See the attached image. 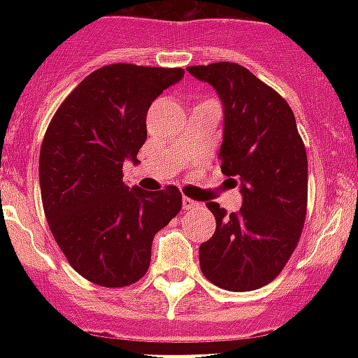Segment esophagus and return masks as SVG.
I'll list each match as a JSON object with an SVG mask.
<instances>
[{"instance_id":"1","label":"esophagus","mask_w":358,"mask_h":358,"mask_svg":"<svg viewBox=\"0 0 358 358\" xmlns=\"http://www.w3.org/2000/svg\"><path fill=\"white\" fill-rule=\"evenodd\" d=\"M182 206H184V210H193V208L199 206V202L191 201V199L184 196V201H182Z\"/></svg>"}]
</instances>
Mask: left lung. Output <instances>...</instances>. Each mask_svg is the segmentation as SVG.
<instances>
[{"instance_id":"left-lung-1","label":"left lung","mask_w":358,"mask_h":358,"mask_svg":"<svg viewBox=\"0 0 358 358\" xmlns=\"http://www.w3.org/2000/svg\"><path fill=\"white\" fill-rule=\"evenodd\" d=\"M223 102L221 171L239 185L243 204L227 213L206 202L215 232L199 249L204 277L229 292L266 286L282 271L303 232L308 163L288 102L236 63L187 66Z\"/></svg>"}]
</instances>
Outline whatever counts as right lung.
<instances>
[{
  "label": "right lung",
  "mask_w": 358,
  "mask_h": 358,
  "mask_svg": "<svg viewBox=\"0 0 358 358\" xmlns=\"http://www.w3.org/2000/svg\"><path fill=\"white\" fill-rule=\"evenodd\" d=\"M184 78L182 69L109 64L89 74L53 115L41 146L42 206L70 266L87 280L122 288L150 266L156 232L182 210L167 185L143 191L122 182L137 163L152 102Z\"/></svg>",
  "instance_id": "1"
}]
</instances>
